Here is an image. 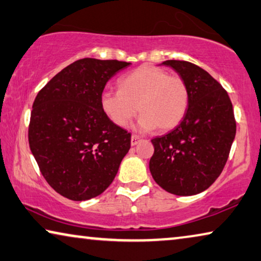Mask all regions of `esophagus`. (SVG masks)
<instances>
[{
    "label": "esophagus",
    "mask_w": 261,
    "mask_h": 261,
    "mask_svg": "<svg viewBox=\"0 0 261 261\" xmlns=\"http://www.w3.org/2000/svg\"><path fill=\"white\" fill-rule=\"evenodd\" d=\"M140 141H141V139H140L138 135H132V138H130L132 146H135V144H138Z\"/></svg>",
    "instance_id": "esophagus-1"
}]
</instances>
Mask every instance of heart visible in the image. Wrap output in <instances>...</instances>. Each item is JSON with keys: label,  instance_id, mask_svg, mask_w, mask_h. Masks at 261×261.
Instances as JSON below:
<instances>
[{"label": "heart", "instance_id": "obj_1", "mask_svg": "<svg viewBox=\"0 0 261 261\" xmlns=\"http://www.w3.org/2000/svg\"><path fill=\"white\" fill-rule=\"evenodd\" d=\"M189 106V89L183 78L154 65H142L125 75L119 91H103L100 107L114 125L127 127L141 114L142 130L168 132L179 125Z\"/></svg>", "mask_w": 261, "mask_h": 261}]
</instances>
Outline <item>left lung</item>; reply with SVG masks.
Masks as SVG:
<instances>
[{
	"label": "left lung",
	"mask_w": 261,
	"mask_h": 261,
	"mask_svg": "<svg viewBox=\"0 0 261 261\" xmlns=\"http://www.w3.org/2000/svg\"><path fill=\"white\" fill-rule=\"evenodd\" d=\"M189 89V106L181 123L151 140L149 169L155 182L178 196L206 190L225 167L236 136V119L227 92L205 70L186 61H166Z\"/></svg>",
	"instance_id": "obj_1"
}]
</instances>
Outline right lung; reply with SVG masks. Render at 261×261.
I'll list each match as a JSON object with an SVG mask.
<instances>
[{
    "label": "right lung",
    "mask_w": 261,
    "mask_h": 261,
    "mask_svg": "<svg viewBox=\"0 0 261 261\" xmlns=\"http://www.w3.org/2000/svg\"><path fill=\"white\" fill-rule=\"evenodd\" d=\"M130 63L83 58L38 92L31 111L29 146L49 186L72 200L102 194L130 148V133L100 107L106 83Z\"/></svg>",
    "instance_id": "right-lung-1"
}]
</instances>
